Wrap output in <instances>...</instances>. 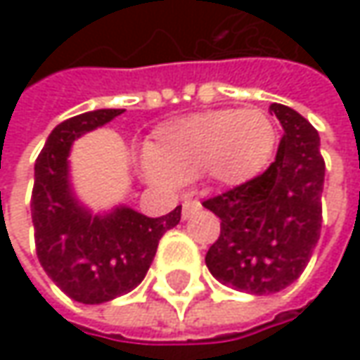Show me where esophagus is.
I'll use <instances>...</instances> for the list:
<instances>
[{
	"instance_id": "34e87169",
	"label": "esophagus",
	"mask_w": 360,
	"mask_h": 360,
	"mask_svg": "<svg viewBox=\"0 0 360 360\" xmlns=\"http://www.w3.org/2000/svg\"><path fill=\"white\" fill-rule=\"evenodd\" d=\"M196 210H200V202L192 200V198H186L184 204H182V218L186 220V218H190V216L194 214Z\"/></svg>"
}]
</instances>
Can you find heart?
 Segmentation results:
<instances>
[{"label":"heart","mask_w":360,"mask_h":360,"mask_svg":"<svg viewBox=\"0 0 360 360\" xmlns=\"http://www.w3.org/2000/svg\"><path fill=\"white\" fill-rule=\"evenodd\" d=\"M276 131L258 108L212 110L162 124L146 146L144 174L156 186L172 188L204 174L236 186L260 172L274 150Z\"/></svg>","instance_id":"1"}]
</instances>
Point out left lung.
Listing matches in <instances>:
<instances>
[{
  "label": "left lung",
  "mask_w": 360,
  "mask_h": 360,
  "mask_svg": "<svg viewBox=\"0 0 360 360\" xmlns=\"http://www.w3.org/2000/svg\"><path fill=\"white\" fill-rule=\"evenodd\" d=\"M284 136L260 176L202 202L220 218L206 252L216 281L250 295H274L307 269L321 238L325 160L321 138L292 108L272 104Z\"/></svg>",
  "instance_id": "8db88e82"
}]
</instances>
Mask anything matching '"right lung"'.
Returning <instances> with one entry per match:
<instances>
[{
  "label": "right lung",
  "mask_w": 360,
  "mask_h": 360,
  "mask_svg": "<svg viewBox=\"0 0 360 360\" xmlns=\"http://www.w3.org/2000/svg\"><path fill=\"white\" fill-rule=\"evenodd\" d=\"M124 110H94L58 124L35 160L32 220L35 250L46 274L70 298L100 304L144 281L160 238L180 222L182 206L148 218L128 206L91 214L70 182L68 156L74 140Z\"/></svg>",
  "instance_id": "obj_1"
}]
</instances>
